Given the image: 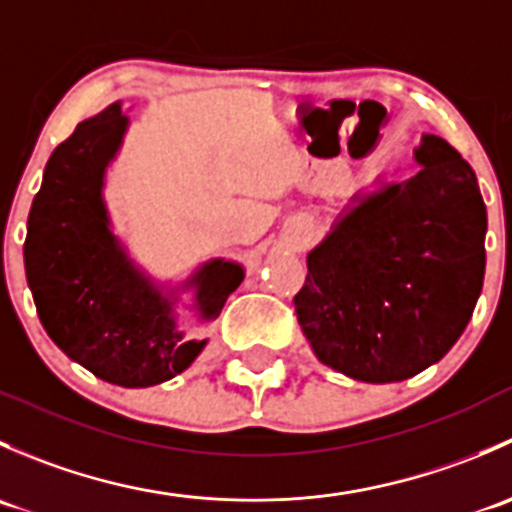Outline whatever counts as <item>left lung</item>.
<instances>
[{"label": "left lung", "instance_id": "left-lung-1", "mask_svg": "<svg viewBox=\"0 0 512 512\" xmlns=\"http://www.w3.org/2000/svg\"><path fill=\"white\" fill-rule=\"evenodd\" d=\"M414 158L416 175L354 195L307 255L294 297L317 359L369 384L441 361L483 289L488 218L476 173L433 133Z\"/></svg>", "mask_w": 512, "mask_h": 512}]
</instances>
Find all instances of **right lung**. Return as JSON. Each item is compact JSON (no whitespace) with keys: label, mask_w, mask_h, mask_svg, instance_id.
Returning a JSON list of instances; mask_svg holds the SVG:
<instances>
[{"label":"right lung","mask_w":512,"mask_h":512,"mask_svg":"<svg viewBox=\"0 0 512 512\" xmlns=\"http://www.w3.org/2000/svg\"><path fill=\"white\" fill-rule=\"evenodd\" d=\"M128 116L111 103L51 153L29 210L24 267L46 334L108 384L143 389L188 369L208 339L175 322L180 289H193L200 322L220 314L245 280L242 265L210 260L180 287L156 285L111 230L103 185Z\"/></svg>","instance_id":"add662e5"}]
</instances>
